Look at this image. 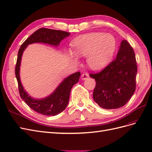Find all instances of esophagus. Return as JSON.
Instances as JSON below:
<instances>
[{"instance_id": "obj_1", "label": "esophagus", "mask_w": 152, "mask_h": 152, "mask_svg": "<svg viewBox=\"0 0 152 152\" xmlns=\"http://www.w3.org/2000/svg\"><path fill=\"white\" fill-rule=\"evenodd\" d=\"M88 77H89L88 74L87 72H84V73L82 74V75H81V79L83 80H85L87 79Z\"/></svg>"}]
</instances>
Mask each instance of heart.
Returning <instances> with one entry per match:
<instances>
[{
  "label": "heart",
  "mask_w": 152,
  "mask_h": 152,
  "mask_svg": "<svg viewBox=\"0 0 152 152\" xmlns=\"http://www.w3.org/2000/svg\"><path fill=\"white\" fill-rule=\"evenodd\" d=\"M75 53L80 57H86V63L93 70H99L109 64L116 48L115 37L110 34L90 32L76 37L72 42ZM75 62L77 58L69 52Z\"/></svg>",
  "instance_id": "obj_1"
}]
</instances>
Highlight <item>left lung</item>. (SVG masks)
<instances>
[{
	"label": "left lung",
	"instance_id": "left-lung-1",
	"mask_svg": "<svg viewBox=\"0 0 152 152\" xmlns=\"http://www.w3.org/2000/svg\"><path fill=\"white\" fill-rule=\"evenodd\" d=\"M137 70L132 47L124 40L115 60L101 72L90 74L96 82L93 93L95 102L107 110L124 106L136 90Z\"/></svg>",
	"mask_w": 152,
	"mask_h": 152
}]
</instances>
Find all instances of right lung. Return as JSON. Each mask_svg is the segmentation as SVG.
I'll use <instances>...</instances> for the list:
<instances>
[{
	"label": "right lung",
	"instance_id": "add662e5",
	"mask_svg": "<svg viewBox=\"0 0 152 152\" xmlns=\"http://www.w3.org/2000/svg\"><path fill=\"white\" fill-rule=\"evenodd\" d=\"M69 35L70 34L69 32L62 30L46 28H39L28 37L19 49L15 67V75L18 84L20 95L32 110L40 114L55 116L66 109L69 102L71 88L74 85L78 82L81 73L77 72L66 77L50 96L42 99H34L28 96L27 93L24 90L20 81L19 72L23 51L28 45L34 42L47 43L57 46L60 44V41Z\"/></svg>",
	"mask_w": 152,
	"mask_h": 152
}]
</instances>
